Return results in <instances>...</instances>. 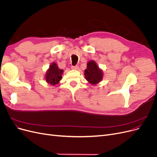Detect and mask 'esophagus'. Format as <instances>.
<instances>
[{"label": "esophagus", "instance_id": "1", "mask_svg": "<svg viewBox=\"0 0 157 157\" xmlns=\"http://www.w3.org/2000/svg\"><path fill=\"white\" fill-rule=\"evenodd\" d=\"M71 68L72 70H78L79 69V66L78 65H75V66H72Z\"/></svg>", "mask_w": 157, "mask_h": 157}]
</instances>
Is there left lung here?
I'll return each instance as SVG.
<instances>
[{"label": "left lung", "instance_id": "left-lung-1", "mask_svg": "<svg viewBox=\"0 0 157 157\" xmlns=\"http://www.w3.org/2000/svg\"><path fill=\"white\" fill-rule=\"evenodd\" d=\"M84 74L85 78L88 81V82L94 85L100 83L103 77V73L101 69L99 68L97 63L93 60L88 62Z\"/></svg>", "mask_w": 157, "mask_h": 157}]
</instances>
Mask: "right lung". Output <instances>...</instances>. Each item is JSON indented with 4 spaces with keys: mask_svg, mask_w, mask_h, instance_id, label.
Instances as JSON below:
<instances>
[{
    "mask_svg": "<svg viewBox=\"0 0 157 157\" xmlns=\"http://www.w3.org/2000/svg\"><path fill=\"white\" fill-rule=\"evenodd\" d=\"M63 73V70L59 68L56 63H52L45 74L46 82L53 86L58 84L62 79Z\"/></svg>",
    "mask_w": 157,
    "mask_h": 157,
    "instance_id": "add662e5",
    "label": "right lung"
}]
</instances>
